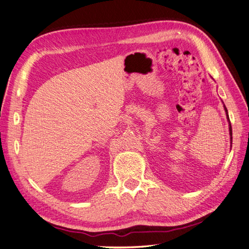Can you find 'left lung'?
<instances>
[{"instance_id": "1", "label": "left lung", "mask_w": 249, "mask_h": 249, "mask_svg": "<svg viewBox=\"0 0 249 249\" xmlns=\"http://www.w3.org/2000/svg\"><path fill=\"white\" fill-rule=\"evenodd\" d=\"M224 109L226 111V115H227V120L229 122V134H230V142L232 143V127H231V123H230V120H229V115H228V110H227L226 106L224 105Z\"/></svg>"}]
</instances>
